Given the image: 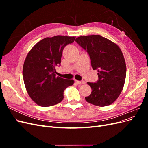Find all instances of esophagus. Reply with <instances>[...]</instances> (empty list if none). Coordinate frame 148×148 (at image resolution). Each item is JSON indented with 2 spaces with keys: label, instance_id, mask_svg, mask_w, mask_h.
<instances>
[{
  "label": "esophagus",
  "instance_id": "34e87169",
  "mask_svg": "<svg viewBox=\"0 0 148 148\" xmlns=\"http://www.w3.org/2000/svg\"><path fill=\"white\" fill-rule=\"evenodd\" d=\"M76 82H77V83L78 84H83L85 83L84 81H83V80L82 81H78V80H76Z\"/></svg>",
  "mask_w": 148,
  "mask_h": 148
}]
</instances>
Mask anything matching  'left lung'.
<instances>
[{"label": "left lung", "mask_w": 148, "mask_h": 148, "mask_svg": "<svg viewBox=\"0 0 148 148\" xmlns=\"http://www.w3.org/2000/svg\"><path fill=\"white\" fill-rule=\"evenodd\" d=\"M75 41L90 57L93 70H97L99 79L88 84L91 94L86 101L97 106H109L122 92L126 78V64L117 44L100 35L82 36Z\"/></svg>", "instance_id": "1"}]
</instances>
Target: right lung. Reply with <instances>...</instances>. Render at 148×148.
Returning <instances> with one entry per match:
<instances>
[{
	"label": "right lung",
	"mask_w": 148,
	"mask_h": 148,
	"mask_svg": "<svg viewBox=\"0 0 148 148\" xmlns=\"http://www.w3.org/2000/svg\"><path fill=\"white\" fill-rule=\"evenodd\" d=\"M75 36H56L46 38L33 47L23 67L25 88L29 97L40 106L59 104L64 91L74 83L73 79L56 77V68L60 64L64 47L74 42Z\"/></svg>",
	"instance_id": "right-lung-1"
}]
</instances>
